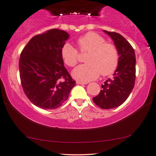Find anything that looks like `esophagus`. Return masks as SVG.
Segmentation results:
<instances>
[{
	"instance_id": "esophagus-1",
	"label": "esophagus",
	"mask_w": 156,
	"mask_h": 156,
	"mask_svg": "<svg viewBox=\"0 0 156 156\" xmlns=\"http://www.w3.org/2000/svg\"><path fill=\"white\" fill-rule=\"evenodd\" d=\"M76 83H77V84H87V82H82V81H76Z\"/></svg>"
}]
</instances>
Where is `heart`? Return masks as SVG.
Segmentation results:
<instances>
[{
	"instance_id": "heart-1",
	"label": "heart",
	"mask_w": 156,
	"mask_h": 156,
	"mask_svg": "<svg viewBox=\"0 0 156 156\" xmlns=\"http://www.w3.org/2000/svg\"><path fill=\"white\" fill-rule=\"evenodd\" d=\"M81 52H88L85 58L86 63L80 65L73 72L76 80L88 81L99 76H108L116 71L119 63V52L116 46L107 42L101 35L94 32L86 33L76 40ZM61 56L64 63L71 68L78 63L77 49L69 43L61 48Z\"/></svg>"
}]
</instances>
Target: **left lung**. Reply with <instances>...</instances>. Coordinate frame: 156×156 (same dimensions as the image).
<instances>
[{
    "mask_svg": "<svg viewBox=\"0 0 156 156\" xmlns=\"http://www.w3.org/2000/svg\"><path fill=\"white\" fill-rule=\"evenodd\" d=\"M114 40L119 52V63L113 78L102 83L99 94L93 98L94 103L104 109L121 105L135 86L136 58L135 50L124 37L116 32L104 30Z\"/></svg>",
    "mask_w": 156,
    "mask_h": 156,
    "instance_id": "left-lung-1",
    "label": "left lung"
}]
</instances>
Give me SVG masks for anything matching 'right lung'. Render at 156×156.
I'll use <instances>...</instances> for the list:
<instances>
[{"instance_id": "right-lung-1", "label": "right lung", "mask_w": 156, "mask_h": 156, "mask_svg": "<svg viewBox=\"0 0 156 156\" xmlns=\"http://www.w3.org/2000/svg\"><path fill=\"white\" fill-rule=\"evenodd\" d=\"M68 37L64 30H48L31 38L21 53V86L28 100L40 108H58L76 84L61 56V48Z\"/></svg>"}]
</instances>
